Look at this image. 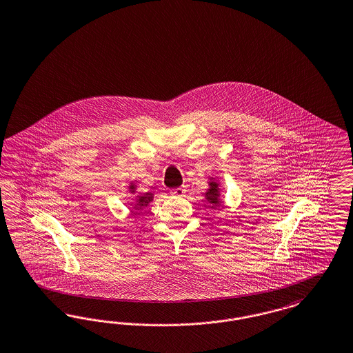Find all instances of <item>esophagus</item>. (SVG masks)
<instances>
[{"instance_id": "esophagus-1", "label": "esophagus", "mask_w": 353, "mask_h": 353, "mask_svg": "<svg viewBox=\"0 0 353 353\" xmlns=\"http://www.w3.org/2000/svg\"><path fill=\"white\" fill-rule=\"evenodd\" d=\"M185 193H186V190H185L183 188H177V189L170 190V194H172L173 197H183Z\"/></svg>"}]
</instances>
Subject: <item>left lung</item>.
Returning a JSON list of instances; mask_svg holds the SVG:
<instances>
[{
	"instance_id": "8db88e82",
	"label": "left lung",
	"mask_w": 353,
	"mask_h": 353,
	"mask_svg": "<svg viewBox=\"0 0 353 353\" xmlns=\"http://www.w3.org/2000/svg\"><path fill=\"white\" fill-rule=\"evenodd\" d=\"M221 193H219V183H216L215 180H212L209 183V189L205 193V199L212 203L214 208L221 206Z\"/></svg>"
}]
</instances>
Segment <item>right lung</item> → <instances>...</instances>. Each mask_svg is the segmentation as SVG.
Returning <instances> with one entry per match:
<instances>
[{"instance_id":"1","label":"right lung","mask_w":353,"mask_h":353,"mask_svg":"<svg viewBox=\"0 0 353 353\" xmlns=\"http://www.w3.org/2000/svg\"><path fill=\"white\" fill-rule=\"evenodd\" d=\"M128 189H130V192H131V193H134V192H135V185H134V183H131ZM152 199H154V194H152V193H150V192H148V193H144V194H141V196H138V199H137V202H138V203H137V206H135V208H137V209L145 208V206H148V203H150Z\"/></svg>"}]
</instances>
